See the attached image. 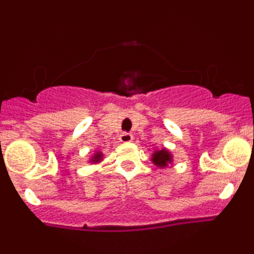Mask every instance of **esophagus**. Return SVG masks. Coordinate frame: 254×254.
<instances>
[{"instance_id":"obj_1","label":"esophagus","mask_w":254,"mask_h":254,"mask_svg":"<svg viewBox=\"0 0 254 254\" xmlns=\"http://www.w3.org/2000/svg\"><path fill=\"white\" fill-rule=\"evenodd\" d=\"M132 140H133V136H132L131 133H128V132H122V133H121L120 136L121 142L127 143V142H131Z\"/></svg>"}]
</instances>
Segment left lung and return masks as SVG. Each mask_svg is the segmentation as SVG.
<instances>
[{"instance_id":"1","label":"left lung","mask_w":254,"mask_h":254,"mask_svg":"<svg viewBox=\"0 0 254 254\" xmlns=\"http://www.w3.org/2000/svg\"><path fill=\"white\" fill-rule=\"evenodd\" d=\"M152 163L156 164L158 167L164 168L167 167L168 163H172V156H170L169 152L167 150H160V151H156L152 155Z\"/></svg>"}]
</instances>
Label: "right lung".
Wrapping results in <instances>:
<instances>
[{
	"mask_svg": "<svg viewBox=\"0 0 254 254\" xmlns=\"http://www.w3.org/2000/svg\"><path fill=\"white\" fill-rule=\"evenodd\" d=\"M100 158H102V154H100V152H98V154H96L95 156H94L93 161H99Z\"/></svg>",
	"mask_w": 254,
	"mask_h": 254,
	"instance_id": "right-lung-1",
	"label": "right lung"
}]
</instances>
